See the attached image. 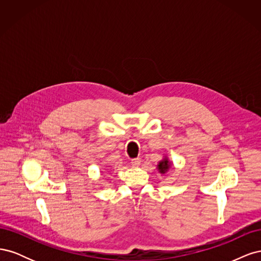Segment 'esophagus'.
<instances>
[{
  "label": "esophagus",
  "instance_id": "esophagus-1",
  "mask_svg": "<svg viewBox=\"0 0 261 261\" xmlns=\"http://www.w3.org/2000/svg\"><path fill=\"white\" fill-rule=\"evenodd\" d=\"M140 158H135V159H132L130 163L133 164V167H138V165L140 164Z\"/></svg>",
  "mask_w": 261,
  "mask_h": 261
}]
</instances>
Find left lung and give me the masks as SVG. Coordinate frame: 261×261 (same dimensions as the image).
Wrapping results in <instances>:
<instances>
[{
  "instance_id": "1",
  "label": "left lung",
  "mask_w": 261,
  "mask_h": 261,
  "mask_svg": "<svg viewBox=\"0 0 261 261\" xmlns=\"http://www.w3.org/2000/svg\"><path fill=\"white\" fill-rule=\"evenodd\" d=\"M170 168V164H169V161L168 159H164L162 161L159 162V165H158V169H159L160 173H165Z\"/></svg>"
}]
</instances>
